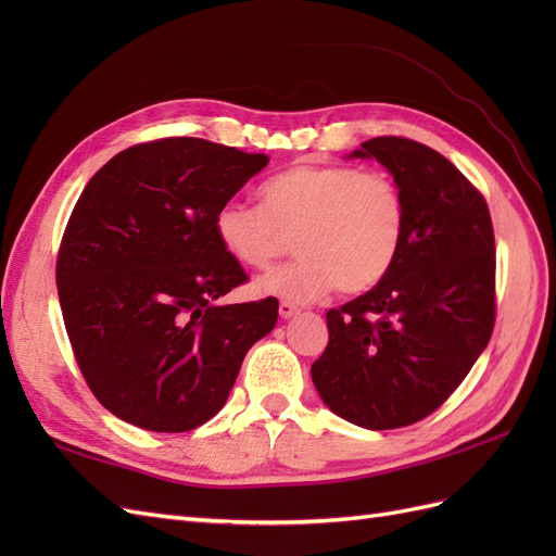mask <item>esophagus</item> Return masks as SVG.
Returning a JSON list of instances; mask_svg holds the SVG:
<instances>
[{"instance_id": "1", "label": "esophagus", "mask_w": 556, "mask_h": 556, "mask_svg": "<svg viewBox=\"0 0 556 556\" xmlns=\"http://www.w3.org/2000/svg\"><path fill=\"white\" fill-rule=\"evenodd\" d=\"M278 313H280V317H292V315H296L299 313V308L292 304V301H280V306H278Z\"/></svg>"}]
</instances>
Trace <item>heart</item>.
Here are the masks:
<instances>
[{"label": "heart", "mask_w": 556, "mask_h": 556, "mask_svg": "<svg viewBox=\"0 0 556 556\" xmlns=\"http://www.w3.org/2000/svg\"><path fill=\"white\" fill-rule=\"evenodd\" d=\"M262 206L231 199L215 213V233L245 268H268L285 250L299 257L255 282L290 301L374 290L396 264L408 229L399 182L355 164H294L268 178Z\"/></svg>", "instance_id": "obj_1"}]
</instances>
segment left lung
I'll return each instance as SVG.
<instances>
[{
  "label": "left lung",
  "mask_w": 556,
  "mask_h": 556,
  "mask_svg": "<svg viewBox=\"0 0 556 556\" xmlns=\"http://www.w3.org/2000/svg\"><path fill=\"white\" fill-rule=\"evenodd\" d=\"M352 155L376 157L399 182L406 241L382 282L327 313L311 376L348 422L399 429L439 410L492 339L494 227L480 190L433 148L376 137Z\"/></svg>",
  "instance_id": "left-lung-1"
}]
</instances>
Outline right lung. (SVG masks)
<instances>
[{"label": "right lung", "instance_id": "right-lung-1", "mask_svg": "<svg viewBox=\"0 0 556 556\" xmlns=\"http://www.w3.org/2000/svg\"><path fill=\"white\" fill-rule=\"evenodd\" d=\"M268 157L192 137L137 143L80 192L58 250L66 336L90 392L148 431H192L225 406L278 301L215 306L248 280L215 213Z\"/></svg>", "mask_w": 556, "mask_h": 556}]
</instances>
